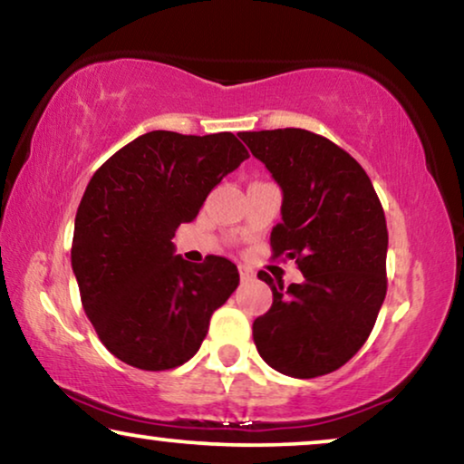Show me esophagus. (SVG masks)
I'll return each mask as SVG.
<instances>
[{"mask_svg": "<svg viewBox=\"0 0 464 464\" xmlns=\"http://www.w3.org/2000/svg\"><path fill=\"white\" fill-rule=\"evenodd\" d=\"M239 277H241V282H250V279L254 277V271L250 269V266L239 265Z\"/></svg>", "mask_w": 464, "mask_h": 464, "instance_id": "34e87169", "label": "esophagus"}]
</instances>
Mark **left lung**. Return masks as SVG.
I'll list each match as a JSON object with an SVG mask.
<instances>
[{
    "label": "left lung",
    "mask_w": 464,
    "mask_h": 464,
    "mask_svg": "<svg viewBox=\"0 0 464 464\" xmlns=\"http://www.w3.org/2000/svg\"><path fill=\"white\" fill-rule=\"evenodd\" d=\"M239 139L284 193L273 254L296 258L304 277L284 288L258 273L273 304L254 319V344L285 376L330 374L363 347L387 295L381 199L347 151L309 130H260Z\"/></svg>",
    "instance_id": "1"
}]
</instances>
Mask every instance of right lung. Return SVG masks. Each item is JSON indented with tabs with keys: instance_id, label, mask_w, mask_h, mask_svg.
I'll return each instance as SVG.
<instances>
[{
	"instance_id": "obj_1",
	"label": "right lung",
	"mask_w": 464,
	"mask_h": 464,
	"mask_svg": "<svg viewBox=\"0 0 464 464\" xmlns=\"http://www.w3.org/2000/svg\"><path fill=\"white\" fill-rule=\"evenodd\" d=\"M247 158L231 132L153 130L90 179L77 208L71 266L83 311L117 360L160 372L199 351L239 273L223 256L187 263L174 254L172 237Z\"/></svg>"
}]
</instances>
